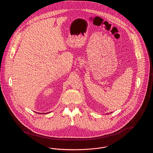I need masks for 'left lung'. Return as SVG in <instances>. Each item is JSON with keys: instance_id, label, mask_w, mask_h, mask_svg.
I'll return each instance as SVG.
<instances>
[{"instance_id": "obj_1", "label": "left lung", "mask_w": 153, "mask_h": 153, "mask_svg": "<svg viewBox=\"0 0 153 153\" xmlns=\"http://www.w3.org/2000/svg\"><path fill=\"white\" fill-rule=\"evenodd\" d=\"M111 113H112V112H111Z\"/></svg>"}]
</instances>
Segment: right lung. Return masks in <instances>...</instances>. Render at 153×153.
Here are the masks:
<instances>
[{
    "label": "right lung",
    "mask_w": 153,
    "mask_h": 153,
    "mask_svg": "<svg viewBox=\"0 0 153 153\" xmlns=\"http://www.w3.org/2000/svg\"><path fill=\"white\" fill-rule=\"evenodd\" d=\"M40 114H41V113H40ZM42 114H44V113H42ZM45 114H46V113H45Z\"/></svg>",
    "instance_id": "1"
}]
</instances>
